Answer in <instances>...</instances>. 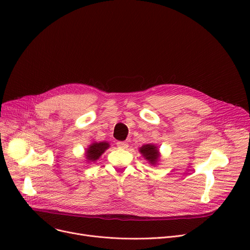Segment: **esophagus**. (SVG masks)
Masks as SVG:
<instances>
[{
	"label": "esophagus",
	"mask_w": 250,
	"mask_h": 250,
	"mask_svg": "<svg viewBox=\"0 0 250 250\" xmlns=\"http://www.w3.org/2000/svg\"><path fill=\"white\" fill-rule=\"evenodd\" d=\"M116 145L118 148H122V149H127V147H128V145L125 142H117Z\"/></svg>",
	"instance_id": "obj_1"
}]
</instances>
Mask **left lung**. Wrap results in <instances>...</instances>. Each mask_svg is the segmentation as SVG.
<instances>
[{
    "instance_id": "1",
    "label": "left lung",
    "mask_w": 250,
    "mask_h": 250,
    "mask_svg": "<svg viewBox=\"0 0 250 250\" xmlns=\"http://www.w3.org/2000/svg\"><path fill=\"white\" fill-rule=\"evenodd\" d=\"M141 154L143 155L144 158L149 161L150 164L155 165L159 159V150L155 145H152V144H148V145H144L140 148L139 150Z\"/></svg>"
}]
</instances>
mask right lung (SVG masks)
Wrapping results in <instances>:
<instances>
[{
	"instance_id": "right-lung-1",
	"label": "right lung",
	"mask_w": 250,
	"mask_h": 250,
	"mask_svg": "<svg viewBox=\"0 0 250 250\" xmlns=\"http://www.w3.org/2000/svg\"><path fill=\"white\" fill-rule=\"evenodd\" d=\"M109 144L107 142H94L92 143L91 145L89 146V148H87L86 150V159L90 162L96 161L97 159H99V157L104 153V151L108 149Z\"/></svg>"
}]
</instances>
